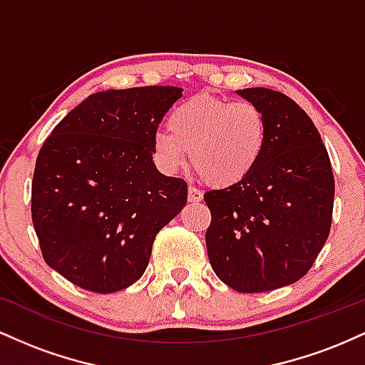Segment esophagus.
<instances>
[{"label": "esophagus", "mask_w": 365, "mask_h": 365, "mask_svg": "<svg viewBox=\"0 0 365 365\" xmlns=\"http://www.w3.org/2000/svg\"><path fill=\"white\" fill-rule=\"evenodd\" d=\"M202 200V192L197 190L195 187H188V202H200Z\"/></svg>", "instance_id": "1"}]
</instances>
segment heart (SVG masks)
Wrapping results in <instances>:
<instances>
[{
	"label": "heart",
	"mask_w": 365,
	"mask_h": 365,
	"mask_svg": "<svg viewBox=\"0 0 365 365\" xmlns=\"http://www.w3.org/2000/svg\"><path fill=\"white\" fill-rule=\"evenodd\" d=\"M168 128L153 135V156L159 170L177 173L190 150L192 166L220 188L244 182L266 149V116L249 101L194 96L170 113Z\"/></svg>",
	"instance_id": "1"
}]
</instances>
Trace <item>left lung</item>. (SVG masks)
Masks as SVG:
<instances>
[{
	"label": "left lung",
	"instance_id": "8db88e82",
	"mask_svg": "<svg viewBox=\"0 0 365 365\" xmlns=\"http://www.w3.org/2000/svg\"><path fill=\"white\" fill-rule=\"evenodd\" d=\"M237 94L266 116V149L244 182L204 194L207 255L233 290L269 292L299 282L326 244L334 178L319 132L293 99L264 87Z\"/></svg>",
	"mask_w": 365,
	"mask_h": 365
}]
</instances>
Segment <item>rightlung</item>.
<instances>
[{
	"instance_id": "add662e5",
	"label": "right lung",
	"mask_w": 365,
	"mask_h": 365,
	"mask_svg": "<svg viewBox=\"0 0 365 365\" xmlns=\"http://www.w3.org/2000/svg\"><path fill=\"white\" fill-rule=\"evenodd\" d=\"M180 87L101 91L44 142L32 223L44 261L83 290L113 293L144 274L158 232L187 204V183L153 161V135Z\"/></svg>"
}]
</instances>
